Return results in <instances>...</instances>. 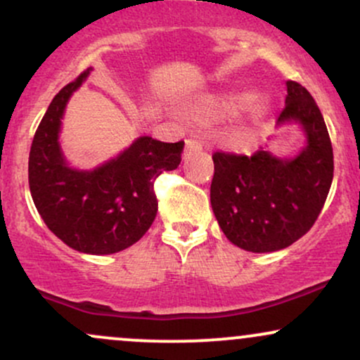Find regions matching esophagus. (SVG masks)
<instances>
[{
	"mask_svg": "<svg viewBox=\"0 0 360 360\" xmlns=\"http://www.w3.org/2000/svg\"><path fill=\"white\" fill-rule=\"evenodd\" d=\"M203 148V143L196 139H188L186 140V148H184V155H191L194 152H200Z\"/></svg>",
	"mask_w": 360,
	"mask_h": 360,
	"instance_id": "esophagus-1",
	"label": "esophagus"
}]
</instances>
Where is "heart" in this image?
<instances>
[{
	"mask_svg": "<svg viewBox=\"0 0 360 360\" xmlns=\"http://www.w3.org/2000/svg\"><path fill=\"white\" fill-rule=\"evenodd\" d=\"M247 103L245 94H226V96L220 98H208L203 101L206 108H210L214 113L221 115V117H232V115L238 113ZM267 111V101L255 100L249 108V122L257 123L260 118L266 115Z\"/></svg>",
	"mask_w": 360,
	"mask_h": 360,
	"instance_id": "b5f03b06",
	"label": "heart"
}]
</instances>
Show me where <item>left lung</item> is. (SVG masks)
I'll use <instances>...</instances> for the list:
<instances>
[{
	"label": "left lung",
	"instance_id": "left-lung-1",
	"mask_svg": "<svg viewBox=\"0 0 360 360\" xmlns=\"http://www.w3.org/2000/svg\"><path fill=\"white\" fill-rule=\"evenodd\" d=\"M278 123L300 122L308 143L295 159L262 147L252 155L214 152L210 200L230 242L249 252L286 249L309 232L333 179V148L321 111L307 88L288 81Z\"/></svg>",
	"mask_w": 360,
	"mask_h": 360
}]
</instances>
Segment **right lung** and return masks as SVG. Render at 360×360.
<instances>
[{
	"label": "right lung",
	"instance_id": "right-lung-1",
	"mask_svg": "<svg viewBox=\"0 0 360 360\" xmlns=\"http://www.w3.org/2000/svg\"><path fill=\"white\" fill-rule=\"evenodd\" d=\"M88 74L89 69L65 84L45 111L28 157V184L37 212L56 237L74 250L103 255L134 245L150 229L157 214L154 181L177 169L184 142L140 137L94 171L69 167L57 142L60 118Z\"/></svg>",
	"mask_w": 360,
	"mask_h": 360
}]
</instances>
